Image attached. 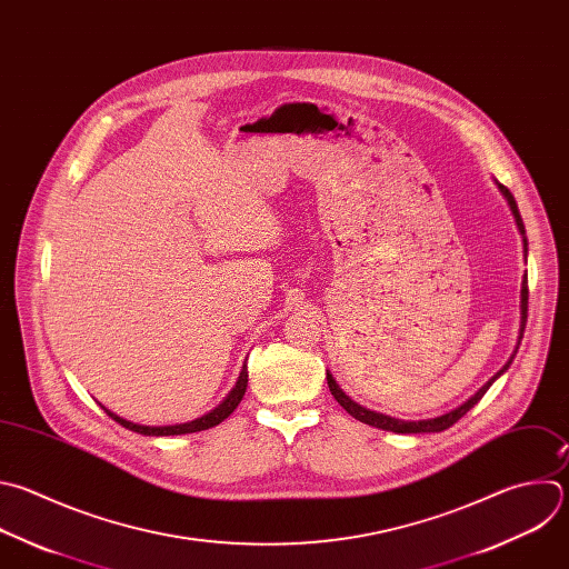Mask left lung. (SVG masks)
Segmentation results:
<instances>
[{"instance_id":"obj_1","label":"left lung","mask_w":569,"mask_h":569,"mask_svg":"<svg viewBox=\"0 0 569 569\" xmlns=\"http://www.w3.org/2000/svg\"><path fill=\"white\" fill-rule=\"evenodd\" d=\"M496 184H498V189L502 192V197L507 199V203H509V210H511V214H513V219H516V226H518V232L522 234V243H525V254H527V239H525V226H522V219H520V212H518V206H516V201H513V194L509 192V189L502 184V182H498L496 180ZM527 299H529V290H527V274H525V281H522V290H520V335H518V346H520V339H522V332H525V323H527ZM518 346H516V350H513V355L518 352ZM513 355L509 357V361L491 377V380L473 396V398H469L462 407H458V409H453V411H449V413H445V416H440V418H431V420H416V422H409V420H398V418H391V416H385V413H377V411H370V409H363L361 405H357V402H352L341 389H339V385L332 380V375L330 372H326V380H328V389H330V393H332V398L355 418V420H359V422H363V425H368V427H375V429H382V431H393V433H440V431H445V429H449V427H453L469 409H473L480 400H482V396L489 391V387L498 380V377L509 368V363L513 361Z\"/></svg>"}]
</instances>
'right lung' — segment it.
<instances>
[{
    "mask_svg": "<svg viewBox=\"0 0 569 569\" xmlns=\"http://www.w3.org/2000/svg\"><path fill=\"white\" fill-rule=\"evenodd\" d=\"M246 387H248V368L243 366V370H241V375H239V380H237V387L228 393V398H226L214 411H210V413H206L203 418H197V420H192V422L169 425V427H144V425H136V422H129V420H124V418L111 413V411L104 409V407H102V409H104V413H107L111 420H116V422L122 425L124 429H129V431H133V433H140V436H156V438H158V436L197 433V431H206V429H212V427L221 425V422L239 407V402L243 400Z\"/></svg>",
    "mask_w": 569,
    "mask_h": 569,
    "instance_id": "obj_1",
    "label": "right lung"
}]
</instances>
